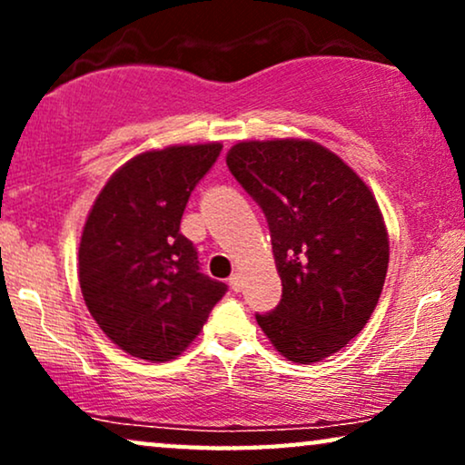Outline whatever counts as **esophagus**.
Instances as JSON below:
<instances>
[{"label":"esophagus","instance_id":"34e87169","mask_svg":"<svg viewBox=\"0 0 465 465\" xmlns=\"http://www.w3.org/2000/svg\"><path fill=\"white\" fill-rule=\"evenodd\" d=\"M228 285H231L232 292H239L241 290V277L237 275V272H234V275L228 279Z\"/></svg>","mask_w":465,"mask_h":465}]
</instances>
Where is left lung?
<instances>
[{"instance_id": "8db88e82", "label": "left lung", "mask_w": 465, "mask_h": 465, "mask_svg": "<svg viewBox=\"0 0 465 465\" xmlns=\"http://www.w3.org/2000/svg\"><path fill=\"white\" fill-rule=\"evenodd\" d=\"M226 164L269 222L283 294L258 326L285 360L341 351L371 320L390 264L379 203L341 156L311 139L239 142Z\"/></svg>"}]
</instances>
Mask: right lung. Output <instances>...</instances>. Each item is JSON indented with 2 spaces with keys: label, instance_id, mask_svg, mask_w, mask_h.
I'll use <instances>...</instances> for the list:
<instances>
[{
  "label": "right lung",
  "instance_id": "obj_1",
  "mask_svg": "<svg viewBox=\"0 0 465 465\" xmlns=\"http://www.w3.org/2000/svg\"><path fill=\"white\" fill-rule=\"evenodd\" d=\"M222 143L169 145L124 163L88 213L78 279L93 320L133 358L175 360L201 332L226 283L203 275L180 222Z\"/></svg>",
  "mask_w": 465,
  "mask_h": 465
}]
</instances>
